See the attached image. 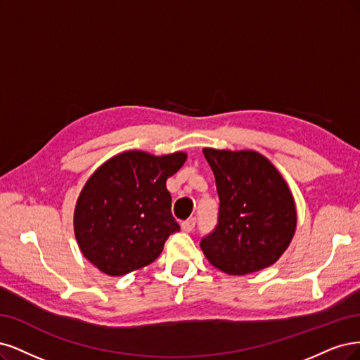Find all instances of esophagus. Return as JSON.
Returning <instances> with one entry per match:
<instances>
[{
  "mask_svg": "<svg viewBox=\"0 0 360 360\" xmlns=\"http://www.w3.org/2000/svg\"><path fill=\"white\" fill-rule=\"evenodd\" d=\"M195 227V218H188L187 221L181 223V229L182 231H185V233H190V231H193Z\"/></svg>",
  "mask_w": 360,
  "mask_h": 360,
  "instance_id": "1",
  "label": "esophagus"
}]
</instances>
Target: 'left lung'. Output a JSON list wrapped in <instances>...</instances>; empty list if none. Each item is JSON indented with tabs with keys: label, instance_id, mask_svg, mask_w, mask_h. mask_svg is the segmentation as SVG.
Instances as JSON below:
<instances>
[{
	"label": "left lung",
	"instance_id": "obj_1",
	"mask_svg": "<svg viewBox=\"0 0 360 360\" xmlns=\"http://www.w3.org/2000/svg\"><path fill=\"white\" fill-rule=\"evenodd\" d=\"M219 197L218 224L202 239L205 257L229 275L269 268L292 242L297 214L278 169L257 150L203 148Z\"/></svg>",
	"mask_w": 360,
	"mask_h": 360
}]
</instances>
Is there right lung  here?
I'll return each instance as SVG.
<instances>
[{"instance_id":"add662e5","label":"right lung","mask_w":360,"mask_h":360,"mask_svg":"<svg viewBox=\"0 0 360 360\" xmlns=\"http://www.w3.org/2000/svg\"><path fill=\"white\" fill-rule=\"evenodd\" d=\"M185 160L181 150L167 155L125 150L89 176L77 197L73 226L84 257L98 271L120 276L145 268L179 231L166 181Z\"/></svg>"}]
</instances>
